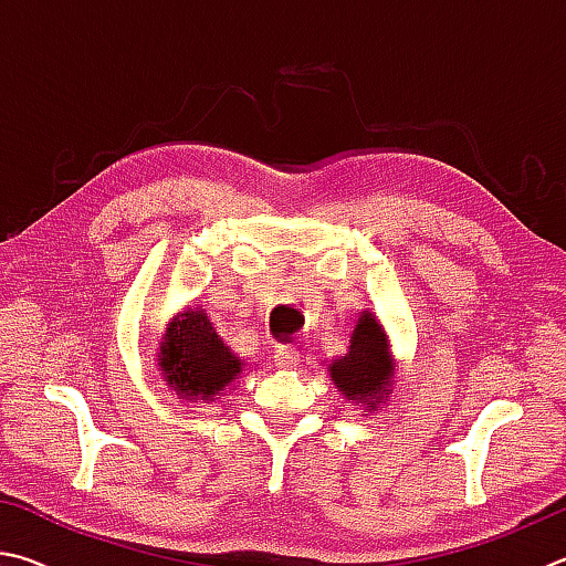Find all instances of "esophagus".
<instances>
[{
  "label": "esophagus",
  "instance_id": "1",
  "mask_svg": "<svg viewBox=\"0 0 566 566\" xmlns=\"http://www.w3.org/2000/svg\"><path fill=\"white\" fill-rule=\"evenodd\" d=\"M298 358H301V353H298V348H295V345H277V348H275V365H277V368H283V370L295 368V365H298Z\"/></svg>",
  "mask_w": 566,
  "mask_h": 566
}]
</instances>
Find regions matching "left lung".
Listing matches in <instances>:
<instances>
[{
  "label": "left lung",
  "instance_id": "obj_1",
  "mask_svg": "<svg viewBox=\"0 0 566 566\" xmlns=\"http://www.w3.org/2000/svg\"><path fill=\"white\" fill-rule=\"evenodd\" d=\"M392 355L388 335L373 313H360L355 331L350 333L348 353L328 365V373L345 400H355L368 410L378 408L390 395L392 385Z\"/></svg>",
  "mask_w": 566,
  "mask_h": 566
}]
</instances>
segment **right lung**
<instances>
[{"instance_id": "right-lung-1", "label": "right lung", "mask_w": 566, "mask_h": 566, "mask_svg": "<svg viewBox=\"0 0 566 566\" xmlns=\"http://www.w3.org/2000/svg\"><path fill=\"white\" fill-rule=\"evenodd\" d=\"M158 368L176 395L213 402L216 395L243 373V363L213 331L201 308H188L166 328Z\"/></svg>"}]
</instances>
